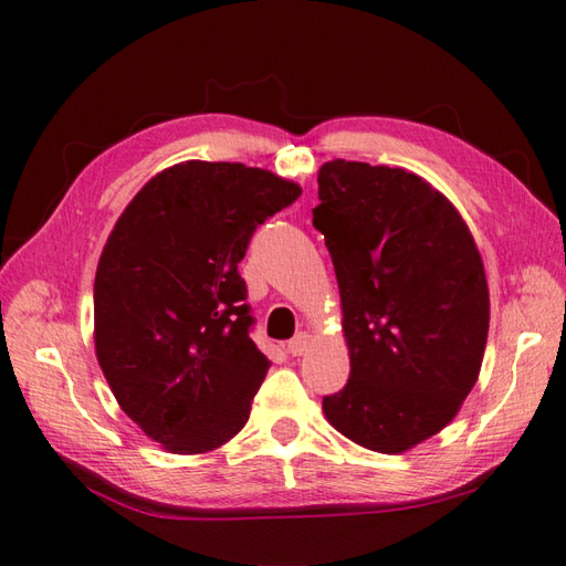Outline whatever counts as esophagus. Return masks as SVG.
Segmentation results:
<instances>
[{
	"label": "esophagus",
	"instance_id": "1",
	"mask_svg": "<svg viewBox=\"0 0 566 566\" xmlns=\"http://www.w3.org/2000/svg\"><path fill=\"white\" fill-rule=\"evenodd\" d=\"M308 347H311V335L298 333L296 338L290 340V345H286V353H290L292 357H302V355L308 353Z\"/></svg>",
	"mask_w": 566,
	"mask_h": 566
}]
</instances>
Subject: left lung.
Returning a JSON list of instances; mask_svg holds the SVG:
<instances>
[{"mask_svg":"<svg viewBox=\"0 0 566 566\" xmlns=\"http://www.w3.org/2000/svg\"><path fill=\"white\" fill-rule=\"evenodd\" d=\"M318 199L350 355L323 416L355 444L401 454L452 423L479 379L484 262L454 203L403 167L328 160Z\"/></svg>","mask_w":566,"mask_h":566,"instance_id":"1","label":"left lung"}]
</instances>
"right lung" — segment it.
Wrapping results in <instances>:
<instances>
[{"mask_svg": "<svg viewBox=\"0 0 566 566\" xmlns=\"http://www.w3.org/2000/svg\"><path fill=\"white\" fill-rule=\"evenodd\" d=\"M302 187L243 163L185 160L118 216L94 276V350L122 411L163 450L235 438L268 375L238 262Z\"/></svg>", "mask_w": 566, "mask_h": 566, "instance_id": "add662e5", "label": "right lung"}]
</instances>
